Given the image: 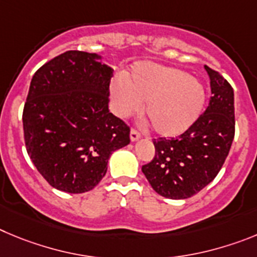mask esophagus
Wrapping results in <instances>:
<instances>
[{"label": "esophagus", "instance_id": "1", "mask_svg": "<svg viewBox=\"0 0 257 257\" xmlns=\"http://www.w3.org/2000/svg\"><path fill=\"white\" fill-rule=\"evenodd\" d=\"M140 138H141L140 132H137L136 129H132V131H131V141H132V142H136V141H138Z\"/></svg>", "mask_w": 257, "mask_h": 257}]
</instances>
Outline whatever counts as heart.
I'll list each match as a JSON object with an SVG mask.
<instances>
[{"label": "heart", "mask_w": 257, "mask_h": 257, "mask_svg": "<svg viewBox=\"0 0 257 257\" xmlns=\"http://www.w3.org/2000/svg\"><path fill=\"white\" fill-rule=\"evenodd\" d=\"M115 110L126 117L146 103L145 116L160 137L184 133L200 116L206 92L195 78L179 69L157 64H137L124 80L111 84Z\"/></svg>", "instance_id": "1"}]
</instances>
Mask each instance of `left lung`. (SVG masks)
Listing matches in <instances>:
<instances>
[{
  "instance_id": "1",
  "label": "left lung",
  "mask_w": 257,
  "mask_h": 257,
  "mask_svg": "<svg viewBox=\"0 0 257 257\" xmlns=\"http://www.w3.org/2000/svg\"><path fill=\"white\" fill-rule=\"evenodd\" d=\"M211 94L207 108L177 138L154 141L155 156L142 166L159 195L184 200L198 193L220 172L234 138V93L218 71L205 65Z\"/></svg>"
}]
</instances>
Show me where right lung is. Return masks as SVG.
Returning a JSON list of instances; mask_svg holds the SVG:
<instances>
[{"label":"right lung","mask_w":257,"mask_h":257,"mask_svg":"<svg viewBox=\"0 0 257 257\" xmlns=\"http://www.w3.org/2000/svg\"><path fill=\"white\" fill-rule=\"evenodd\" d=\"M112 69L101 56L66 51L32 78L23 111L27 151L50 186L68 193L93 189L131 129L108 111Z\"/></svg>","instance_id":"obj_1"}]
</instances>
